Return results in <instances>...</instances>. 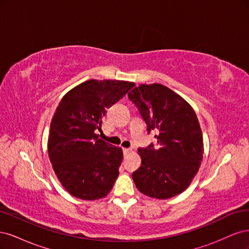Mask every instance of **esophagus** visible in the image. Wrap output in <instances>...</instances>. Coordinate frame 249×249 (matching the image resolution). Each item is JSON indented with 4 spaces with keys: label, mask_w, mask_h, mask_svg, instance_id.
<instances>
[{
    "label": "esophagus",
    "mask_w": 249,
    "mask_h": 249,
    "mask_svg": "<svg viewBox=\"0 0 249 249\" xmlns=\"http://www.w3.org/2000/svg\"><path fill=\"white\" fill-rule=\"evenodd\" d=\"M123 150H124V156L129 155V154L132 152V149H131V148H124Z\"/></svg>",
    "instance_id": "1"
}]
</instances>
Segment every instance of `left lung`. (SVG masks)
<instances>
[{
  "instance_id": "8db88e82",
  "label": "left lung",
  "mask_w": 249,
  "mask_h": 249,
  "mask_svg": "<svg viewBox=\"0 0 249 249\" xmlns=\"http://www.w3.org/2000/svg\"><path fill=\"white\" fill-rule=\"evenodd\" d=\"M157 144L139 148L141 166L132 178L149 197L166 199L182 193L196 175L203 155L202 133L194 110L161 84L135 87L127 94Z\"/></svg>"
}]
</instances>
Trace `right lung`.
Returning <instances> with one entry per match:
<instances>
[{
	"label": "right lung",
	"instance_id": "add662e5",
	"mask_svg": "<svg viewBox=\"0 0 249 249\" xmlns=\"http://www.w3.org/2000/svg\"><path fill=\"white\" fill-rule=\"evenodd\" d=\"M135 86L133 82L89 80L67 92L51 123L48 150L57 178L72 196L105 197L119 175L123 150L99 138L103 118Z\"/></svg>",
	"mask_w": 249,
	"mask_h": 249
}]
</instances>
